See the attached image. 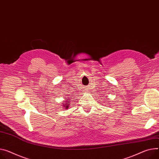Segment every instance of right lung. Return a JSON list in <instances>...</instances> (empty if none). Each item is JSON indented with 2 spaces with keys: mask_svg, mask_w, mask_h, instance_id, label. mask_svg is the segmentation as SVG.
Wrapping results in <instances>:
<instances>
[{
  "mask_svg": "<svg viewBox=\"0 0 159 159\" xmlns=\"http://www.w3.org/2000/svg\"><path fill=\"white\" fill-rule=\"evenodd\" d=\"M67 96H68V97H68V98H67L68 99H69V98H70V99H72V97H72L71 95H67ZM66 100H67V99H66ZM67 102L66 101V103L64 105V107L65 108H66V109H68V108H69V102H69V100H67Z\"/></svg>",
  "mask_w": 159,
  "mask_h": 159,
  "instance_id": "add662e5",
  "label": "right lung"
}]
</instances>
